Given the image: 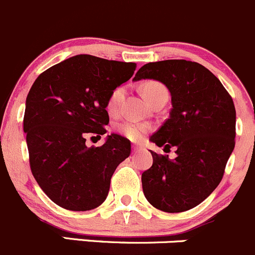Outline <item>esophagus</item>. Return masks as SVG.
I'll use <instances>...</instances> for the list:
<instances>
[{
	"label": "esophagus",
	"mask_w": 255,
	"mask_h": 255,
	"mask_svg": "<svg viewBox=\"0 0 255 255\" xmlns=\"http://www.w3.org/2000/svg\"><path fill=\"white\" fill-rule=\"evenodd\" d=\"M140 150H143V147H140V145H133V152L137 153L140 152Z\"/></svg>",
	"instance_id": "obj_1"
}]
</instances>
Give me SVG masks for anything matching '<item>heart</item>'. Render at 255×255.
I'll return each mask as SVG.
<instances>
[{
    "label": "heart",
    "instance_id": "b5f03b06",
    "mask_svg": "<svg viewBox=\"0 0 255 255\" xmlns=\"http://www.w3.org/2000/svg\"><path fill=\"white\" fill-rule=\"evenodd\" d=\"M163 91H167L164 86L160 85L159 82H154V81L144 83L142 87V93L148 102H150L157 93L163 92ZM125 96L126 90L123 87L116 88V90L111 93L107 102V110L111 115L118 113L121 105H122L123 100H125ZM148 130H149V127H148V126L138 125V123L127 122L120 126V132L130 140H140L144 137V134Z\"/></svg>",
    "mask_w": 255,
    "mask_h": 255
}]
</instances>
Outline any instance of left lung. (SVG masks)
I'll return each mask as SVG.
<instances>
[{"instance_id":"8db88e82","label":"left lung","mask_w":255,"mask_h":255,"mask_svg":"<svg viewBox=\"0 0 255 255\" xmlns=\"http://www.w3.org/2000/svg\"><path fill=\"white\" fill-rule=\"evenodd\" d=\"M147 78L162 82L172 97L169 118L149 140L164 149L175 147L177 157L150 150L143 193L159 211L179 213L202 203L221 183L236 145V108L221 81L197 62H150L133 81Z\"/></svg>"}]
</instances>
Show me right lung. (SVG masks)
<instances>
[{
    "label": "right lung",
    "mask_w": 255,
    "mask_h": 255,
    "mask_svg": "<svg viewBox=\"0 0 255 255\" xmlns=\"http://www.w3.org/2000/svg\"><path fill=\"white\" fill-rule=\"evenodd\" d=\"M135 67L132 62L77 54L49 67L32 85L23 118L29 165L57 206L91 211L107 198L116 168L129 157L130 142L111 133L105 144L88 148L86 137L107 132L108 98Z\"/></svg>",
    "instance_id": "add662e5"
}]
</instances>
